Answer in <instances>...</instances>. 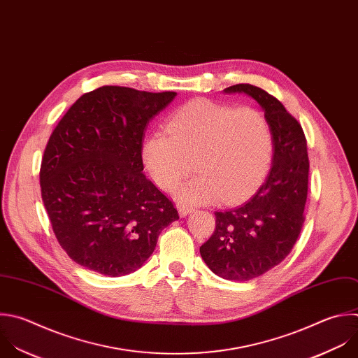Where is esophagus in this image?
Returning <instances> with one entry per match:
<instances>
[{
  "label": "esophagus",
  "instance_id": "obj_1",
  "mask_svg": "<svg viewBox=\"0 0 358 358\" xmlns=\"http://www.w3.org/2000/svg\"><path fill=\"white\" fill-rule=\"evenodd\" d=\"M177 209H178V213H180V216H181V217L187 216L188 213H191V212L194 210V208H192V206L185 205V203H178V205H177Z\"/></svg>",
  "mask_w": 358,
  "mask_h": 358
}]
</instances>
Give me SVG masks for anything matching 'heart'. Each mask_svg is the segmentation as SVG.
I'll list each match as a JSON object with an SVG mask.
<instances>
[{
    "mask_svg": "<svg viewBox=\"0 0 358 358\" xmlns=\"http://www.w3.org/2000/svg\"><path fill=\"white\" fill-rule=\"evenodd\" d=\"M274 152L267 117L257 109L195 99L177 109L164 132L150 134L142 143V160L152 181L180 191L189 203L236 202L250 195L270 170Z\"/></svg>",
    "mask_w": 358,
    "mask_h": 358,
    "instance_id": "obj_1",
    "label": "heart"
}]
</instances>
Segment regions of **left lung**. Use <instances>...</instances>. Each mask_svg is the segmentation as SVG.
Returning <instances> with one entry per match:
<instances>
[{
    "instance_id": "1",
    "label": "left lung",
    "mask_w": 358,
    "mask_h": 358,
    "mask_svg": "<svg viewBox=\"0 0 358 358\" xmlns=\"http://www.w3.org/2000/svg\"><path fill=\"white\" fill-rule=\"evenodd\" d=\"M223 92L256 99L270 124L274 152L259 191L241 205L215 212V231L199 253L216 275L249 281L278 266L298 239L305 220L309 159L301 125L275 96L252 84H236Z\"/></svg>"
}]
</instances>
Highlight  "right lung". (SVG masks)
Instances as JSON below:
<instances>
[{
    "mask_svg": "<svg viewBox=\"0 0 358 358\" xmlns=\"http://www.w3.org/2000/svg\"><path fill=\"white\" fill-rule=\"evenodd\" d=\"M176 95L99 87L81 95L50 135L42 199L60 246L77 264L106 277L131 274L178 219L143 174L142 160L149 121Z\"/></svg>",
    "mask_w": 358,
    "mask_h": 358,
    "instance_id": "right-lung-1",
    "label": "right lung"
}]
</instances>
